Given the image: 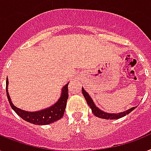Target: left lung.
I'll use <instances>...</instances> for the list:
<instances>
[{
    "label": "left lung",
    "mask_w": 151,
    "mask_h": 151,
    "mask_svg": "<svg viewBox=\"0 0 151 151\" xmlns=\"http://www.w3.org/2000/svg\"><path fill=\"white\" fill-rule=\"evenodd\" d=\"M82 92H83V94L84 98L86 99V102L88 104V106H90V108L91 109L92 113H94V116H96L99 118H102V119H106V120H114V119H119V118H121L126 116L128 113H130L132 110H134L136 107H132V108L129 109L128 110L124 111V112H121V113H106V112H104V111L101 110L100 109L98 108L96 106V105L94 104L93 99L91 98V96L89 95V94L87 92L84 90L83 88H82Z\"/></svg>",
    "instance_id": "left-lung-1"
}]
</instances>
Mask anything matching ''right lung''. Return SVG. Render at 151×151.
<instances>
[{"label": "right lung", "mask_w": 151, "mask_h": 151, "mask_svg": "<svg viewBox=\"0 0 151 151\" xmlns=\"http://www.w3.org/2000/svg\"><path fill=\"white\" fill-rule=\"evenodd\" d=\"M8 86H9V79H6V93L7 97L9 99V104L12 109H13L18 116H19L23 120L27 121L29 123L36 124V125H46L52 124L57 120L61 119L64 113H65L66 104L68 99V83L63 86L61 90V94L57 102H55L52 106L48 108L43 109L41 110L35 111V112H29L17 108L14 106L12 101L9 91H8Z\"/></svg>", "instance_id": "add662e5"}]
</instances>
